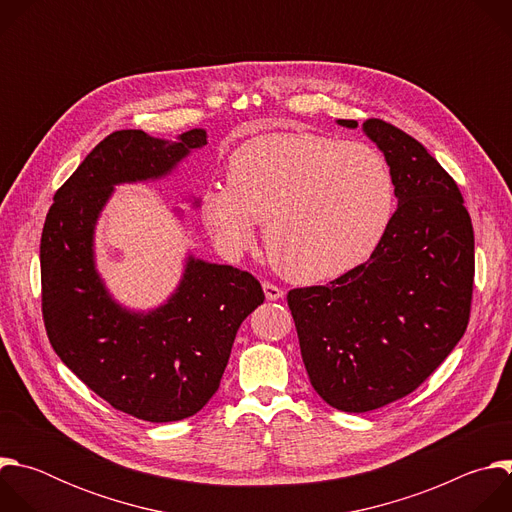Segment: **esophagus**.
<instances>
[{"instance_id":"1","label":"esophagus","mask_w":512,"mask_h":512,"mask_svg":"<svg viewBox=\"0 0 512 512\" xmlns=\"http://www.w3.org/2000/svg\"><path fill=\"white\" fill-rule=\"evenodd\" d=\"M263 291H265V298H267L269 302L281 300V298L285 296V291H283L281 287H277V285H273V283H269V281H263Z\"/></svg>"}]
</instances>
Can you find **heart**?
<instances>
[{"mask_svg":"<svg viewBox=\"0 0 512 512\" xmlns=\"http://www.w3.org/2000/svg\"><path fill=\"white\" fill-rule=\"evenodd\" d=\"M227 180L200 200L206 229L239 253L257 239L289 279L316 283L360 265L383 241L395 208L387 160L369 143L273 131L231 154Z\"/></svg>","mask_w":512,"mask_h":512,"instance_id":"1","label":"heart"}]
</instances>
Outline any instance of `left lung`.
Returning a JSON list of instances; mask_svg holds the SVG:
<instances>
[{"mask_svg": "<svg viewBox=\"0 0 512 512\" xmlns=\"http://www.w3.org/2000/svg\"><path fill=\"white\" fill-rule=\"evenodd\" d=\"M362 131L395 180L391 225L367 263L287 294L312 387L348 413L385 407L440 367L466 332L474 287V231L454 178L399 127L367 119Z\"/></svg>", "mask_w": 512, "mask_h": 512, "instance_id": "1", "label": "left lung"}]
</instances>
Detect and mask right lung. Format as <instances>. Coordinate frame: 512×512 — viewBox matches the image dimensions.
<instances>
[{
    "label": "right lung",
    "mask_w": 512,
    "mask_h": 512,
    "mask_svg": "<svg viewBox=\"0 0 512 512\" xmlns=\"http://www.w3.org/2000/svg\"><path fill=\"white\" fill-rule=\"evenodd\" d=\"M202 145L204 129L178 141L141 129L107 135L56 190L42 229V316L54 352L111 407L152 423L186 419L208 403L263 289L247 271L188 255L168 302L131 312L95 267V225L117 184L164 178Z\"/></svg>",
    "instance_id": "obj_1"
}]
</instances>
